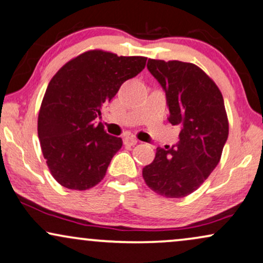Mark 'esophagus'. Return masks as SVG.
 <instances>
[{
	"label": "esophagus",
	"instance_id": "obj_1",
	"mask_svg": "<svg viewBox=\"0 0 263 263\" xmlns=\"http://www.w3.org/2000/svg\"><path fill=\"white\" fill-rule=\"evenodd\" d=\"M137 142H138V139L134 137V136H127V137H125V139H124V143L126 145H135V144H137Z\"/></svg>",
	"mask_w": 263,
	"mask_h": 263
}]
</instances>
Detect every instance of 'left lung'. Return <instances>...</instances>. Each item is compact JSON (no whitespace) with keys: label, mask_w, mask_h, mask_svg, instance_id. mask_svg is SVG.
Listing matches in <instances>:
<instances>
[{"label":"left lung","mask_w":263,"mask_h":263,"mask_svg":"<svg viewBox=\"0 0 263 263\" xmlns=\"http://www.w3.org/2000/svg\"><path fill=\"white\" fill-rule=\"evenodd\" d=\"M147 68L165 91L167 120L181 131L171 148H156L154 160L143 167V178L162 197L183 198L204 183L221 159L228 138L223 97L192 63L149 59Z\"/></svg>","instance_id":"obj_1"}]
</instances>
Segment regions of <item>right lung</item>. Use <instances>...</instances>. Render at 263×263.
<instances>
[{
  "label": "right lung",
  "mask_w": 263,
  "mask_h": 263,
  "mask_svg": "<svg viewBox=\"0 0 263 263\" xmlns=\"http://www.w3.org/2000/svg\"><path fill=\"white\" fill-rule=\"evenodd\" d=\"M145 62V57H118L95 49L66 63L49 81L37 134L49 171L63 187L86 191L104 178L122 139L108 135L95 120L126 80L144 69Z\"/></svg>",
  "instance_id": "right-lung-1"
}]
</instances>
